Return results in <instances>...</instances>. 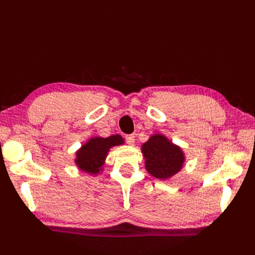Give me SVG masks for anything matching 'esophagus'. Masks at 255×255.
Wrapping results in <instances>:
<instances>
[{
    "instance_id": "esophagus-1",
    "label": "esophagus",
    "mask_w": 255,
    "mask_h": 255,
    "mask_svg": "<svg viewBox=\"0 0 255 255\" xmlns=\"http://www.w3.org/2000/svg\"><path fill=\"white\" fill-rule=\"evenodd\" d=\"M126 139H127V142H128V144H130V145H133V144L135 143V136H134L133 134L127 135V136H126Z\"/></svg>"
}]
</instances>
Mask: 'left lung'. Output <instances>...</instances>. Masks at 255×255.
Instances as JSON below:
<instances>
[{
	"label": "left lung",
	"instance_id": "obj_1",
	"mask_svg": "<svg viewBox=\"0 0 255 255\" xmlns=\"http://www.w3.org/2000/svg\"><path fill=\"white\" fill-rule=\"evenodd\" d=\"M144 167L152 176L168 180L180 172L186 156L180 145L163 134H153L141 145Z\"/></svg>",
	"mask_w": 255,
	"mask_h": 255
}]
</instances>
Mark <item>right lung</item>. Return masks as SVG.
<instances>
[{
    "label": "right lung",
    "mask_w": 255,
    "mask_h": 255,
    "mask_svg": "<svg viewBox=\"0 0 255 255\" xmlns=\"http://www.w3.org/2000/svg\"><path fill=\"white\" fill-rule=\"evenodd\" d=\"M123 143L125 139L118 134L106 138L101 136L91 137L75 152L74 163L80 170L97 175L104 170L103 166L110 150L113 146Z\"/></svg>",
    "instance_id": "obj_1"
}]
</instances>
